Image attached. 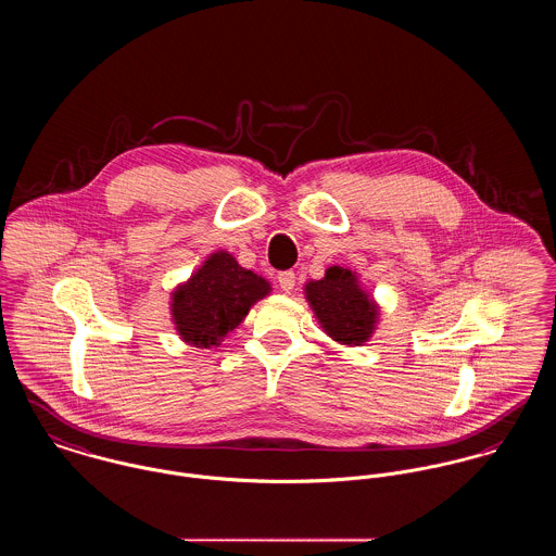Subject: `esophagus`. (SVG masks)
I'll list each match as a JSON object with an SVG mask.
<instances>
[{"mask_svg":"<svg viewBox=\"0 0 556 556\" xmlns=\"http://www.w3.org/2000/svg\"><path fill=\"white\" fill-rule=\"evenodd\" d=\"M295 280H298V278H295V271H280V274H278V285H280V289L287 291V293L293 291Z\"/></svg>","mask_w":556,"mask_h":556,"instance_id":"34e87169","label":"esophagus"}]
</instances>
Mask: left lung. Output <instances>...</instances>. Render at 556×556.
Masks as SVG:
<instances>
[{
    "label": "left lung",
    "mask_w": 556,
    "mask_h": 556,
    "mask_svg": "<svg viewBox=\"0 0 556 556\" xmlns=\"http://www.w3.org/2000/svg\"><path fill=\"white\" fill-rule=\"evenodd\" d=\"M305 298L329 338L346 346L367 342L378 323V305L358 287L356 274L333 265L325 278L305 285Z\"/></svg>",
    "instance_id": "left-lung-1"
}]
</instances>
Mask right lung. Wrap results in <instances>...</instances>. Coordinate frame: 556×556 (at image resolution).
Instances as JSON below:
<instances>
[{"label": "right lung", "instance_id": "1", "mask_svg": "<svg viewBox=\"0 0 556 556\" xmlns=\"http://www.w3.org/2000/svg\"><path fill=\"white\" fill-rule=\"evenodd\" d=\"M269 282L225 251L212 253L172 295V320L178 336L198 349L218 346L251 305L269 295Z\"/></svg>", "mask_w": 556, "mask_h": 556}]
</instances>
